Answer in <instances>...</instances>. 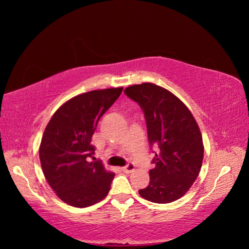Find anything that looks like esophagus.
<instances>
[{
    "label": "esophagus",
    "mask_w": 249,
    "mask_h": 249,
    "mask_svg": "<svg viewBox=\"0 0 249 249\" xmlns=\"http://www.w3.org/2000/svg\"><path fill=\"white\" fill-rule=\"evenodd\" d=\"M135 170V166L133 163H128L127 166L123 168V171L126 172V174H130V172H133Z\"/></svg>",
    "instance_id": "1"
}]
</instances>
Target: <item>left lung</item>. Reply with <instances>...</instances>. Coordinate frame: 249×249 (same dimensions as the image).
<instances>
[{
    "label": "left lung",
    "mask_w": 249,
    "mask_h": 249,
    "mask_svg": "<svg viewBox=\"0 0 249 249\" xmlns=\"http://www.w3.org/2000/svg\"><path fill=\"white\" fill-rule=\"evenodd\" d=\"M126 95L145 113L150 147L157 148L150 181L140 195L154 203H170L188 192L200 174L204 146L190 109L162 87L146 82L129 86Z\"/></svg>",
    "instance_id": "1"
}]
</instances>
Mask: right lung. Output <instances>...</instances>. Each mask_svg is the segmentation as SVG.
<instances>
[{
	"mask_svg": "<svg viewBox=\"0 0 249 249\" xmlns=\"http://www.w3.org/2000/svg\"><path fill=\"white\" fill-rule=\"evenodd\" d=\"M123 87L93 90L73 96L53 113L39 146L41 169L48 184L65 203L87 208L107 196L114 172L100 161H89L98 122Z\"/></svg>",
	"mask_w": 249,
	"mask_h": 249,
	"instance_id": "add662e5",
	"label": "right lung"
}]
</instances>
